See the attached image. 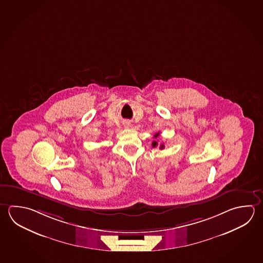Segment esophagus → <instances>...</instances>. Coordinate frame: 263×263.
<instances>
[{
	"instance_id": "obj_1",
	"label": "esophagus",
	"mask_w": 263,
	"mask_h": 263,
	"mask_svg": "<svg viewBox=\"0 0 263 263\" xmlns=\"http://www.w3.org/2000/svg\"><path fill=\"white\" fill-rule=\"evenodd\" d=\"M127 127H128V125H127Z\"/></svg>"
}]
</instances>
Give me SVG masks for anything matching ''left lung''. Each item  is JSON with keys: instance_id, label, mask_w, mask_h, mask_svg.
<instances>
[{"instance_id": "left-lung-1", "label": "left lung", "mask_w": 263, "mask_h": 263, "mask_svg": "<svg viewBox=\"0 0 263 263\" xmlns=\"http://www.w3.org/2000/svg\"><path fill=\"white\" fill-rule=\"evenodd\" d=\"M158 135H159V133H158V134H155V136H154V137H155V138H158ZM158 142H156V141H154L153 143H152V146H153V147H156V146H158ZM164 148V144H160V149H163Z\"/></svg>"}]
</instances>
